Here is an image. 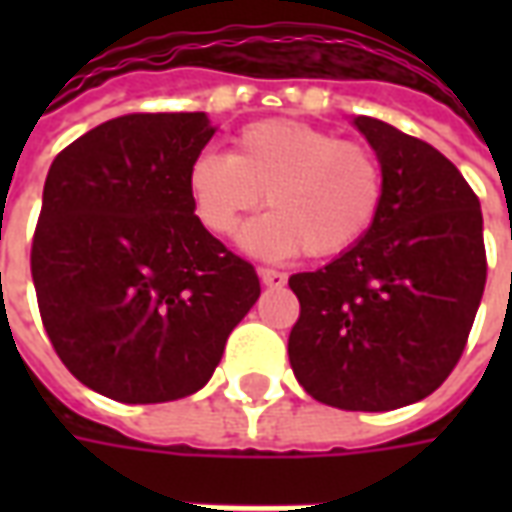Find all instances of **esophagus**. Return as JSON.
Masks as SVG:
<instances>
[{"label":"esophagus","mask_w":512,"mask_h":512,"mask_svg":"<svg viewBox=\"0 0 512 512\" xmlns=\"http://www.w3.org/2000/svg\"><path fill=\"white\" fill-rule=\"evenodd\" d=\"M257 277H260V282L266 288H282L288 282V277L282 271H274V268H257Z\"/></svg>","instance_id":"obj_1"}]
</instances>
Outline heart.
Instances as JSON below:
<instances>
[{
  "mask_svg": "<svg viewBox=\"0 0 512 512\" xmlns=\"http://www.w3.org/2000/svg\"><path fill=\"white\" fill-rule=\"evenodd\" d=\"M186 189L197 222L216 238H230L266 194L271 213L238 235L249 255L334 257L376 224L384 172L359 142L296 120H263L235 134L230 156L208 150L194 158Z\"/></svg>",
  "mask_w": 512,
  "mask_h": 512,
  "instance_id": "1",
  "label": "heart"
}]
</instances>
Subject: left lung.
<instances>
[{
    "instance_id": "left-lung-1",
    "label": "left lung",
    "mask_w": 512,
    "mask_h": 512,
    "mask_svg": "<svg viewBox=\"0 0 512 512\" xmlns=\"http://www.w3.org/2000/svg\"><path fill=\"white\" fill-rule=\"evenodd\" d=\"M384 172L370 233L329 266L288 279L301 304L290 367L307 395L392 411L436 392L458 365L485 288L483 213L433 145L354 117Z\"/></svg>"
}]
</instances>
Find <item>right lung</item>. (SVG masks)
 <instances>
[{
	"label": "right lung",
	"instance_id": "1",
	"mask_svg": "<svg viewBox=\"0 0 512 512\" xmlns=\"http://www.w3.org/2000/svg\"><path fill=\"white\" fill-rule=\"evenodd\" d=\"M205 112L106 120L54 158L32 238L46 334L84 386L167 403L208 384L260 296L252 263L191 211L186 175Z\"/></svg>",
	"mask_w": 512,
	"mask_h": 512
}]
</instances>
